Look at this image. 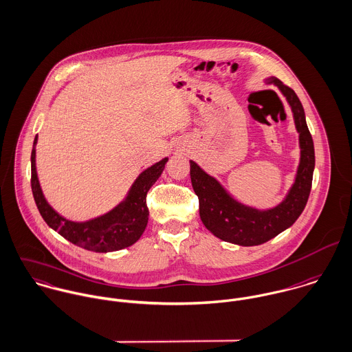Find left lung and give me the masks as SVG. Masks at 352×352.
I'll return each instance as SVG.
<instances>
[{
	"mask_svg": "<svg viewBox=\"0 0 352 352\" xmlns=\"http://www.w3.org/2000/svg\"><path fill=\"white\" fill-rule=\"evenodd\" d=\"M279 87L291 106L295 126L299 133L300 163L295 182L284 201L268 211H258L235 201L221 185L190 160V179L200 203V217L204 226L221 241L241 246H256L279 235L295 223L305 210L313 181L314 144L309 132L305 110L294 89L279 78L267 80Z\"/></svg>",
	"mask_w": 352,
	"mask_h": 352,
	"instance_id": "left-lung-1",
	"label": "left lung"
}]
</instances>
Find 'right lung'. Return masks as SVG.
Here are the masks:
<instances>
[{"label":"right lung","instance_id":"1","mask_svg":"<svg viewBox=\"0 0 352 352\" xmlns=\"http://www.w3.org/2000/svg\"><path fill=\"white\" fill-rule=\"evenodd\" d=\"M36 141L38 136L34 140L31 152V188L38 210L43 220L53 230H56L73 245L98 253L121 250L139 241L146 227L149 216L146 207V193L163 173L164 164L168 160L167 157L142 171L129 190L126 200L117 206L113 211L88 221L77 223L60 216L43 197L35 168Z\"/></svg>","mask_w":352,"mask_h":352}]
</instances>
